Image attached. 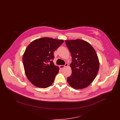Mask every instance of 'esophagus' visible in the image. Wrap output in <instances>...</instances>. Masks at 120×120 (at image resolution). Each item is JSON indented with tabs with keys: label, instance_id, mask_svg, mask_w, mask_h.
Segmentation results:
<instances>
[{
	"label": "esophagus",
	"instance_id": "34e87169",
	"mask_svg": "<svg viewBox=\"0 0 120 120\" xmlns=\"http://www.w3.org/2000/svg\"><path fill=\"white\" fill-rule=\"evenodd\" d=\"M68 64L66 63L65 65H60L59 66V68L60 69H63L65 67H68Z\"/></svg>",
	"mask_w": 120,
	"mask_h": 120
}]
</instances>
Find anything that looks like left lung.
Segmentation results:
<instances>
[{"label":"left lung","instance_id":"1","mask_svg":"<svg viewBox=\"0 0 120 120\" xmlns=\"http://www.w3.org/2000/svg\"><path fill=\"white\" fill-rule=\"evenodd\" d=\"M72 57L70 65L72 73L67 79L69 85L75 89H82L90 86L97 76L99 62L96 52L85 40H65Z\"/></svg>","mask_w":120,"mask_h":120}]
</instances>
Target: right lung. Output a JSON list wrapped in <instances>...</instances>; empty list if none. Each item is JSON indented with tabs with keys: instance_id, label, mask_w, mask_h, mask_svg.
I'll use <instances>...</instances> for the list:
<instances>
[{
	"instance_id": "add662e5",
	"label": "right lung",
	"mask_w": 120,
	"mask_h": 120,
	"mask_svg": "<svg viewBox=\"0 0 120 120\" xmlns=\"http://www.w3.org/2000/svg\"><path fill=\"white\" fill-rule=\"evenodd\" d=\"M63 40L41 38L31 42L23 54V66L29 80L37 87L46 88L53 83L59 67L53 63V52Z\"/></svg>"
}]
</instances>
